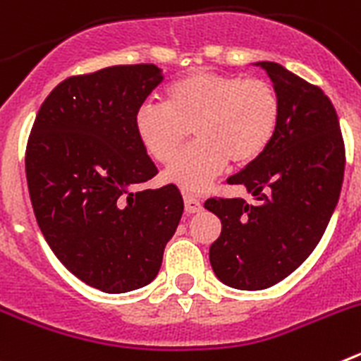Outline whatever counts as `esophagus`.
Returning <instances> with one entry per match:
<instances>
[{
	"label": "esophagus",
	"mask_w": 361,
	"mask_h": 361,
	"mask_svg": "<svg viewBox=\"0 0 361 361\" xmlns=\"http://www.w3.org/2000/svg\"><path fill=\"white\" fill-rule=\"evenodd\" d=\"M184 208L188 213H199L202 209V202L191 193H184Z\"/></svg>",
	"instance_id": "1"
}]
</instances>
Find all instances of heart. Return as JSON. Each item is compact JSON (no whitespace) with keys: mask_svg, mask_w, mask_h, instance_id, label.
<instances>
[{"mask_svg":"<svg viewBox=\"0 0 361 361\" xmlns=\"http://www.w3.org/2000/svg\"><path fill=\"white\" fill-rule=\"evenodd\" d=\"M280 119L275 86L238 73L193 72L164 90V104L142 103L133 116V128L153 161L168 164L188 139L184 149L166 171V180L188 191H202L222 173L228 162H253L273 141Z\"/></svg>","mask_w":361,"mask_h":361,"instance_id":"b5f03b06","label":"heart"}]
</instances>
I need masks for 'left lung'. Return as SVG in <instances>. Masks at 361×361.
I'll use <instances>...</instances> for the list:
<instances>
[{"mask_svg":"<svg viewBox=\"0 0 361 361\" xmlns=\"http://www.w3.org/2000/svg\"><path fill=\"white\" fill-rule=\"evenodd\" d=\"M280 99L273 141L228 184L253 195L212 197L204 208L222 222L209 247L215 275L242 291L267 289L289 276L317 247L336 208L345 145L336 110L322 88L279 63H258Z\"/></svg>","mask_w":361,"mask_h":361,"instance_id":"obj_1","label":"left lung"}]
</instances>
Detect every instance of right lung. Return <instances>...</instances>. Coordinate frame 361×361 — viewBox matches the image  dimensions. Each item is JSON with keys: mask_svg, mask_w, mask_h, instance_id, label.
I'll use <instances>...</instances> for the list:
<instances>
[{"mask_svg": "<svg viewBox=\"0 0 361 361\" xmlns=\"http://www.w3.org/2000/svg\"><path fill=\"white\" fill-rule=\"evenodd\" d=\"M162 81L155 65L72 75L37 111L25 152L37 226L63 266L104 293L145 288L183 216L175 184L142 190L157 166L133 116Z\"/></svg>", "mask_w": 361, "mask_h": 361, "instance_id": "right-lung-1", "label": "right lung"}]
</instances>
